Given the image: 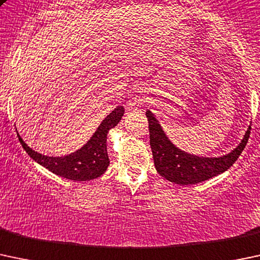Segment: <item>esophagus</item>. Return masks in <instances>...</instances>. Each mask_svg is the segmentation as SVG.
<instances>
[{
  "mask_svg": "<svg viewBox=\"0 0 260 260\" xmlns=\"http://www.w3.org/2000/svg\"><path fill=\"white\" fill-rule=\"evenodd\" d=\"M146 94H144V91H143V87L141 86V84H138V86H136L135 88H133L132 93H131L129 98H128L127 103L129 107H138V106L143 105L144 102H146Z\"/></svg>",
  "mask_w": 260,
  "mask_h": 260,
  "instance_id": "34e87169",
  "label": "esophagus"
}]
</instances>
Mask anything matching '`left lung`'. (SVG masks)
I'll return each mask as SVG.
<instances>
[{
    "instance_id": "8db88e82",
    "label": "left lung",
    "mask_w": 260,
    "mask_h": 260,
    "mask_svg": "<svg viewBox=\"0 0 260 260\" xmlns=\"http://www.w3.org/2000/svg\"><path fill=\"white\" fill-rule=\"evenodd\" d=\"M146 116L149 123V143L155 169L169 182L180 185L204 182L231 168L245 148L250 133L249 127L242 142L228 154L220 157H199L174 146L149 109L146 112Z\"/></svg>"
}]
</instances>
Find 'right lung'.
Here are the masks:
<instances>
[{
	"label": "right lung",
	"mask_w": 260,
	"mask_h": 260,
	"mask_svg": "<svg viewBox=\"0 0 260 260\" xmlns=\"http://www.w3.org/2000/svg\"><path fill=\"white\" fill-rule=\"evenodd\" d=\"M124 114V108L118 106L103 119L89 141L71 154L63 157H48L29 148L18 135L23 149L29 157L52 173L71 180H91L102 176L109 166L107 153V135L116 127Z\"/></svg>",
	"instance_id": "right-lung-1"
}]
</instances>
